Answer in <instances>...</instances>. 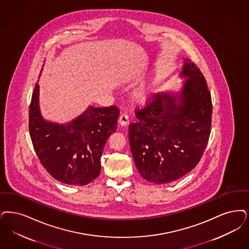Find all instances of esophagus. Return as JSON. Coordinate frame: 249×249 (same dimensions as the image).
I'll return each mask as SVG.
<instances>
[{"label":"esophagus","instance_id":"34e87169","mask_svg":"<svg viewBox=\"0 0 249 249\" xmlns=\"http://www.w3.org/2000/svg\"><path fill=\"white\" fill-rule=\"evenodd\" d=\"M121 126H126L129 124V115L127 113H123L120 115V119H119Z\"/></svg>","mask_w":249,"mask_h":249}]
</instances>
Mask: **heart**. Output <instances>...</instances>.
I'll return each instance as SVG.
<instances>
[{"instance_id": "obj_1", "label": "heart", "mask_w": 249, "mask_h": 249, "mask_svg": "<svg viewBox=\"0 0 249 249\" xmlns=\"http://www.w3.org/2000/svg\"><path fill=\"white\" fill-rule=\"evenodd\" d=\"M149 86H145V87H142V88L138 89V90L136 91V96H137V98L142 100L146 99V97H147L148 94H149Z\"/></svg>"}]
</instances>
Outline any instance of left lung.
I'll return each mask as SVG.
<instances>
[{"mask_svg":"<svg viewBox=\"0 0 249 249\" xmlns=\"http://www.w3.org/2000/svg\"><path fill=\"white\" fill-rule=\"evenodd\" d=\"M181 76L188 79L177 94L156 93L130 123L129 140L136 168L143 179L168 183L196 167L207 147L212 102L197 66L184 59Z\"/></svg>","mask_w":249,"mask_h":249,"instance_id":"left-lung-1","label":"left lung"}]
</instances>
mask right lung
<instances>
[{
  "label": "right lung",
  "mask_w": 249,
  "mask_h": 249,
  "mask_svg": "<svg viewBox=\"0 0 249 249\" xmlns=\"http://www.w3.org/2000/svg\"><path fill=\"white\" fill-rule=\"evenodd\" d=\"M117 106L89 107L67 124L43 120L39 107V84L30 106V138L34 150L51 176L72 185H86L101 172L100 159L107 140L116 131Z\"/></svg>",
  "instance_id": "obj_1"
}]
</instances>
